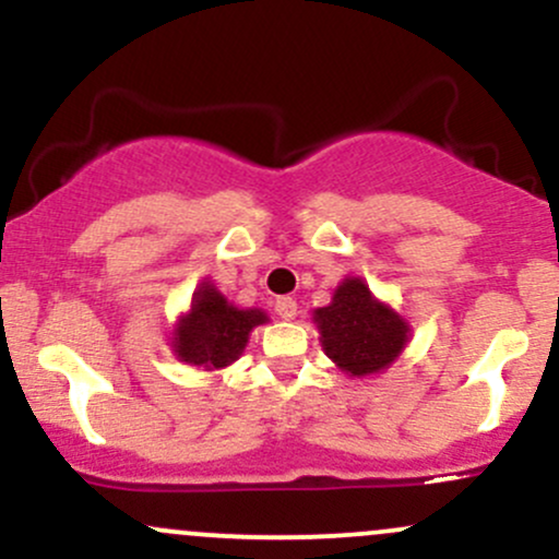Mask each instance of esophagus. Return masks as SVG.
Returning <instances> with one entry per match:
<instances>
[{
    "label": "esophagus",
    "instance_id": "1",
    "mask_svg": "<svg viewBox=\"0 0 559 559\" xmlns=\"http://www.w3.org/2000/svg\"><path fill=\"white\" fill-rule=\"evenodd\" d=\"M275 316L284 320H294L297 318V301L292 297H278L275 299Z\"/></svg>",
    "mask_w": 559,
    "mask_h": 559
}]
</instances>
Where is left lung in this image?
Masks as SVG:
<instances>
[{
    "label": "left lung",
    "mask_w": 559,
    "mask_h": 559,
    "mask_svg": "<svg viewBox=\"0 0 559 559\" xmlns=\"http://www.w3.org/2000/svg\"><path fill=\"white\" fill-rule=\"evenodd\" d=\"M325 355L349 376L389 368L407 342V323L373 299L360 278H346L329 307L316 310Z\"/></svg>",
    "instance_id": "left-lung-1"
}]
</instances>
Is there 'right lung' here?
Returning a JSON list of instances; mask_svg holds the SVG:
<instances>
[{"instance_id": "add662e5", "label": "right lung", "mask_w": 559, "mask_h": 559, "mask_svg": "<svg viewBox=\"0 0 559 559\" xmlns=\"http://www.w3.org/2000/svg\"><path fill=\"white\" fill-rule=\"evenodd\" d=\"M260 310H239L213 284H204L194 294L191 312L181 318L176 331L178 357L199 368H226L247 346L249 331L265 323Z\"/></svg>"}]
</instances>
